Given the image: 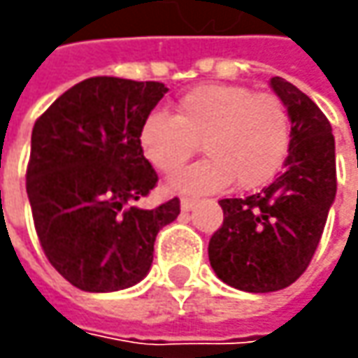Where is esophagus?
<instances>
[{"label":"esophagus","mask_w":358,"mask_h":358,"mask_svg":"<svg viewBox=\"0 0 358 358\" xmlns=\"http://www.w3.org/2000/svg\"><path fill=\"white\" fill-rule=\"evenodd\" d=\"M195 205H197V199H193V197H183V199H181V211H191Z\"/></svg>","instance_id":"1"}]
</instances>
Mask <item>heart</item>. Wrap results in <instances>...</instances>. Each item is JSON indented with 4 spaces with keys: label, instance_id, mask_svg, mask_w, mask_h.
I'll use <instances>...</instances> for the list:
<instances>
[{
    "label": "heart",
    "instance_id": "1",
    "mask_svg": "<svg viewBox=\"0 0 358 358\" xmlns=\"http://www.w3.org/2000/svg\"><path fill=\"white\" fill-rule=\"evenodd\" d=\"M291 137V113L279 95L227 83L187 91L175 115L151 111L137 133L143 157L165 175L179 171L201 143L209 157L173 177L171 187L183 193L267 183L287 159Z\"/></svg>",
    "mask_w": 358,
    "mask_h": 358
}]
</instances>
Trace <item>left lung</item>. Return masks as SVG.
<instances>
[{"label": "left lung", "mask_w": 358, "mask_h": 358, "mask_svg": "<svg viewBox=\"0 0 358 358\" xmlns=\"http://www.w3.org/2000/svg\"><path fill=\"white\" fill-rule=\"evenodd\" d=\"M271 87L289 107L293 125L285 171L259 193L219 201L223 225L209 241L217 277L247 293L279 291L307 271L337 193L329 119L282 77H273Z\"/></svg>", "instance_id": "8db88e82"}]
</instances>
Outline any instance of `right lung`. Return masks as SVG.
Listing matches in <instances>:
<instances>
[{
  "mask_svg": "<svg viewBox=\"0 0 358 358\" xmlns=\"http://www.w3.org/2000/svg\"><path fill=\"white\" fill-rule=\"evenodd\" d=\"M165 93L159 81L90 77L35 121L25 175L35 233L49 263L81 291L141 281L159 229L181 211L179 197L133 205L159 181L137 133Z\"/></svg>",
  "mask_w": 358,
  "mask_h": 358,
  "instance_id": "add662e5",
  "label": "right lung"
}]
</instances>
